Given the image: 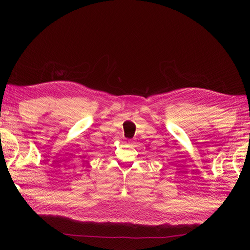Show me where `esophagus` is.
Returning a JSON list of instances; mask_svg holds the SVG:
<instances>
[{"mask_svg": "<svg viewBox=\"0 0 250 250\" xmlns=\"http://www.w3.org/2000/svg\"><path fill=\"white\" fill-rule=\"evenodd\" d=\"M128 144H133V142L131 140H129V141H128Z\"/></svg>", "mask_w": 250, "mask_h": 250, "instance_id": "34e87169", "label": "esophagus"}]
</instances>
